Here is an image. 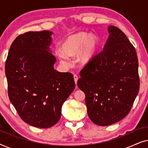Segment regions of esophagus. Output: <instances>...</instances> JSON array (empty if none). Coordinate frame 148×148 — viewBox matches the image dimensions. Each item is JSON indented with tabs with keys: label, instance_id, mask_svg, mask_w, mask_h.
I'll return each mask as SVG.
<instances>
[{
	"label": "esophagus",
	"instance_id": "obj_1",
	"mask_svg": "<svg viewBox=\"0 0 148 148\" xmlns=\"http://www.w3.org/2000/svg\"><path fill=\"white\" fill-rule=\"evenodd\" d=\"M73 77H74L75 83V84H77V80H78V76L77 75H74Z\"/></svg>",
	"mask_w": 148,
	"mask_h": 148
}]
</instances>
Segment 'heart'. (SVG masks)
Instances as JSON below:
<instances>
[{
  "instance_id": "b5f03b06",
  "label": "heart",
  "mask_w": 148,
  "mask_h": 148,
  "mask_svg": "<svg viewBox=\"0 0 148 148\" xmlns=\"http://www.w3.org/2000/svg\"><path fill=\"white\" fill-rule=\"evenodd\" d=\"M98 38L89 36L86 32H79L69 37L61 46L62 52H58L60 61L64 64L70 63L67 56L79 53L78 60L81 63L87 64L93 59L98 48Z\"/></svg>"
}]
</instances>
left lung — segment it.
<instances>
[{"label": "left lung", "instance_id": "obj_1", "mask_svg": "<svg viewBox=\"0 0 148 148\" xmlns=\"http://www.w3.org/2000/svg\"><path fill=\"white\" fill-rule=\"evenodd\" d=\"M102 51L87 63L77 86L86 95L90 120L100 126L119 122L130 112L139 90L138 59L133 44L115 26Z\"/></svg>", "mask_w": 148, "mask_h": 148}]
</instances>
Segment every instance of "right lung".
Listing matches in <instances>:
<instances>
[{"label": "right lung", "mask_w": 148, "mask_h": 148, "mask_svg": "<svg viewBox=\"0 0 148 148\" xmlns=\"http://www.w3.org/2000/svg\"><path fill=\"white\" fill-rule=\"evenodd\" d=\"M52 32H28L18 36L10 47L5 63L9 100L24 122L49 128L61 116V108L75 87L71 73L53 67Z\"/></svg>", "instance_id": "right-lung-1"}]
</instances>
